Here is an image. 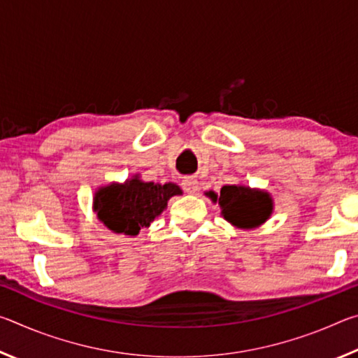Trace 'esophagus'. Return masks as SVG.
Returning <instances> with one entry per match:
<instances>
[{"instance_id":"34e87169","label":"esophagus","mask_w":358,"mask_h":358,"mask_svg":"<svg viewBox=\"0 0 358 358\" xmlns=\"http://www.w3.org/2000/svg\"><path fill=\"white\" fill-rule=\"evenodd\" d=\"M183 187L187 194H196L199 191V181L196 177H186L183 180Z\"/></svg>"}]
</instances>
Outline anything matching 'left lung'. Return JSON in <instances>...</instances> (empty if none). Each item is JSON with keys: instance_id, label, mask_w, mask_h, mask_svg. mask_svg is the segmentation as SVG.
<instances>
[{"instance_id": "obj_1", "label": "left lung", "mask_w": 358, "mask_h": 358, "mask_svg": "<svg viewBox=\"0 0 358 358\" xmlns=\"http://www.w3.org/2000/svg\"><path fill=\"white\" fill-rule=\"evenodd\" d=\"M211 202L221 208V216L234 227L250 230L256 229L273 213V197L270 192L245 185H226L220 194L205 192Z\"/></svg>"}]
</instances>
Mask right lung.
Returning <instances> with one entry per match:
<instances>
[{
	"mask_svg": "<svg viewBox=\"0 0 358 358\" xmlns=\"http://www.w3.org/2000/svg\"><path fill=\"white\" fill-rule=\"evenodd\" d=\"M180 194L178 185L143 181L134 175L124 183L101 186L94 192L93 211L108 230L136 237L167 208L169 199Z\"/></svg>",
	"mask_w": 358,
	"mask_h": 358,
	"instance_id": "1",
	"label": "right lung"
}]
</instances>
